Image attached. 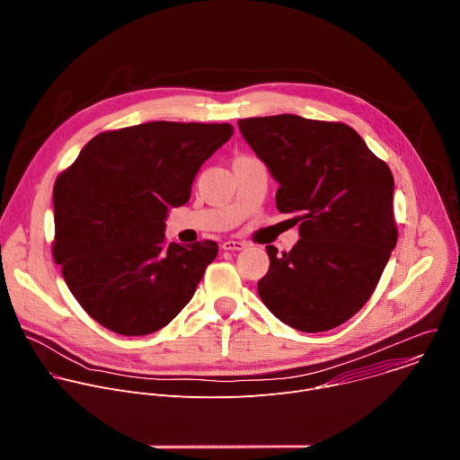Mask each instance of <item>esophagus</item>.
I'll use <instances>...</instances> for the list:
<instances>
[{
  "label": "esophagus",
  "instance_id": "34e87169",
  "mask_svg": "<svg viewBox=\"0 0 460 460\" xmlns=\"http://www.w3.org/2000/svg\"><path fill=\"white\" fill-rule=\"evenodd\" d=\"M222 249H226V251H242V249H245V243L240 242V240H226L222 243Z\"/></svg>",
  "mask_w": 460,
  "mask_h": 460
}]
</instances>
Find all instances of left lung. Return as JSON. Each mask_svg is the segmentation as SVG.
<instances>
[{"label":"left lung","instance_id":"obj_1","mask_svg":"<svg viewBox=\"0 0 460 460\" xmlns=\"http://www.w3.org/2000/svg\"><path fill=\"white\" fill-rule=\"evenodd\" d=\"M238 127L280 185L277 209L300 222L289 252L266 247L271 264L258 295L298 332L333 330L369 300L395 249L393 174L341 121L279 114Z\"/></svg>","mask_w":460,"mask_h":460}]
</instances>
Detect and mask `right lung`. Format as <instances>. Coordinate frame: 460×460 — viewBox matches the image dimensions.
Here are the masks:
<instances>
[{
	"instance_id": "right-lung-1",
	"label": "right lung",
	"mask_w": 460,
	"mask_h": 460,
	"mask_svg": "<svg viewBox=\"0 0 460 460\" xmlns=\"http://www.w3.org/2000/svg\"><path fill=\"white\" fill-rule=\"evenodd\" d=\"M231 137L229 123L107 130L58 176L52 254L75 298L107 330L155 333L192 298L218 243H167L165 218L189 202L196 172Z\"/></svg>"
}]
</instances>
